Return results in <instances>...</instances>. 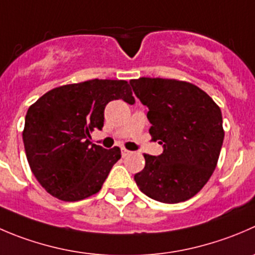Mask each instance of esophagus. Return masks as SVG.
<instances>
[{"label": "esophagus", "instance_id": "1", "mask_svg": "<svg viewBox=\"0 0 255 255\" xmlns=\"http://www.w3.org/2000/svg\"><path fill=\"white\" fill-rule=\"evenodd\" d=\"M129 150H127V149H126V148H122V155H123V157H126V155H128V154H129Z\"/></svg>", "mask_w": 255, "mask_h": 255}]
</instances>
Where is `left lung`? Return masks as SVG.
<instances>
[{
	"instance_id": "8db88e82",
	"label": "left lung",
	"mask_w": 255,
	"mask_h": 255,
	"mask_svg": "<svg viewBox=\"0 0 255 255\" xmlns=\"http://www.w3.org/2000/svg\"><path fill=\"white\" fill-rule=\"evenodd\" d=\"M129 83L149 110L152 139L163 145L158 157L144 154V168L134 175L138 188L162 203L192 198L217 167L224 139L221 108L184 81L142 77Z\"/></svg>"
}]
</instances>
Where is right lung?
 <instances>
[{"label": "right lung", "mask_w": 255, "mask_h": 255, "mask_svg": "<svg viewBox=\"0 0 255 255\" xmlns=\"http://www.w3.org/2000/svg\"><path fill=\"white\" fill-rule=\"evenodd\" d=\"M113 100L133 105L127 81L90 80L44 93L28 108L23 137L27 160L39 184L51 196L76 202L98 193L121 149L93 144L102 129L105 108Z\"/></svg>", "instance_id": "right-lung-1"}]
</instances>
